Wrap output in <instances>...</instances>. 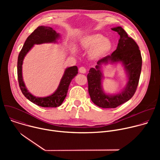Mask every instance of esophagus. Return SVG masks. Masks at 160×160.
I'll return each mask as SVG.
<instances>
[{
	"instance_id": "esophagus-1",
	"label": "esophagus",
	"mask_w": 160,
	"mask_h": 160,
	"mask_svg": "<svg viewBox=\"0 0 160 160\" xmlns=\"http://www.w3.org/2000/svg\"><path fill=\"white\" fill-rule=\"evenodd\" d=\"M79 72L81 73H86V69L84 67H80L79 68Z\"/></svg>"
}]
</instances>
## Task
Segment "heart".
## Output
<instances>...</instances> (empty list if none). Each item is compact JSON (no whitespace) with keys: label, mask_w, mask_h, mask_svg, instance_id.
<instances>
[{"label":"heart","mask_w":160,"mask_h":160,"mask_svg":"<svg viewBox=\"0 0 160 160\" xmlns=\"http://www.w3.org/2000/svg\"><path fill=\"white\" fill-rule=\"evenodd\" d=\"M80 49L88 51V56L90 60L98 61L106 56L112 49L111 41L99 33H92L83 36L79 41ZM75 51V49H73Z\"/></svg>","instance_id":"obj_1"}]
</instances>
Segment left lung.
<instances>
[{
	"label": "left lung",
	"instance_id": "1",
	"mask_svg": "<svg viewBox=\"0 0 160 160\" xmlns=\"http://www.w3.org/2000/svg\"><path fill=\"white\" fill-rule=\"evenodd\" d=\"M111 30L118 32L120 36L117 49L111 55L99 60L96 68H90L87 75L88 90L91 100L102 108H115L133 97L139 84L142 68V57L138 45L121 27ZM117 62H122L124 64L128 73V82L122 93L107 95L103 92L101 86V65Z\"/></svg>",
	"mask_w": 160,
	"mask_h": 160
}]
</instances>
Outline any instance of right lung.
Segmentation results:
<instances>
[{
	"label": "right lung",
	"instance_id": "1",
	"mask_svg": "<svg viewBox=\"0 0 160 160\" xmlns=\"http://www.w3.org/2000/svg\"><path fill=\"white\" fill-rule=\"evenodd\" d=\"M59 37V35L51 27L40 26L28 36L18 56L17 66L18 79L21 92L29 101L41 107L56 108L61 105L66 96L71 81L78 73V68L74 66L66 68L59 87L54 94L48 97L36 98L28 92L22 80V61L34 44L56 42V39Z\"/></svg>",
	"mask_w": 160,
	"mask_h": 160
}]
</instances>
